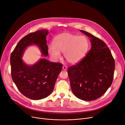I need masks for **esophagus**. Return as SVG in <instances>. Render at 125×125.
I'll return each mask as SVG.
<instances>
[{"instance_id":"1","label":"esophagus","mask_w":125,"mask_h":125,"mask_svg":"<svg viewBox=\"0 0 125 125\" xmlns=\"http://www.w3.org/2000/svg\"><path fill=\"white\" fill-rule=\"evenodd\" d=\"M62 69H63V70H66L67 69V67L66 66L64 65V66H63V67H62Z\"/></svg>"}]
</instances>
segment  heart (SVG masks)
Returning <instances> with one entry per match:
<instances>
[{
	"label": "heart",
	"instance_id": "1",
	"mask_svg": "<svg viewBox=\"0 0 125 125\" xmlns=\"http://www.w3.org/2000/svg\"><path fill=\"white\" fill-rule=\"evenodd\" d=\"M89 47L90 42L84 35L64 32L54 38L53 45H50L48 47V52L54 60L60 58L61 52L64 53L67 62L76 64L85 57Z\"/></svg>",
	"mask_w": 125,
	"mask_h": 125
}]
</instances>
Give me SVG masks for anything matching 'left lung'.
Masks as SVG:
<instances>
[{
  "instance_id": "1",
  "label": "left lung",
  "mask_w": 125,
  "mask_h": 125,
  "mask_svg": "<svg viewBox=\"0 0 125 125\" xmlns=\"http://www.w3.org/2000/svg\"><path fill=\"white\" fill-rule=\"evenodd\" d=\"M80 31L90 38L92 47L80 63L68 68L71 90L78 98L96 100L111 86L115 70V61L105 43L85 31Z\"/></svg>"
}]
</instances>
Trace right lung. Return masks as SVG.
<instances>
[{
    "label": "right lung",
    "mask_w": 125,
    "mask_h": 125,
    "mask_svg": "<svg viewBox=\"0 0 125 125\" xmlns=\"http://www.w3.org/2000/svg\"><path fill=\"white\" fill-rule=\"evenodd\" d=\"M48 33V30L43 29L28 34L18 43L11 55L13 81L19 91L31 99H42L51 94L62 68L61 63L44 58L31 65L22 59L25 51L31 45H36L43 56H47L46 38Z\"/></svg>",
    "instance_id": "add662e5"
}]
</instances>
